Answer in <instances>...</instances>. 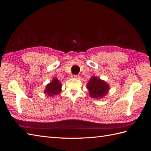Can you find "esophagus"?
I'll return each instance as SVG.
<instances>
[{
	"instance_id": "obj_1",
	"label": "esophagus",
	"mask_w": 151,
	"mask_h": 151,
	"mask_svg": "<svg viewBox=\"0 0 151 151\" xmlns=\"http://www.w3.org/2000/svg\"><path fill=\"white\" fill-rule=\"evenodd\" d=\"M72 77H74V78H76V79H78L79 77V75H74V76H72Z\"/></svg>"
}]
</instances>
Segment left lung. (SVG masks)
Instances as JSON below:
<instances>
[{"label": "left lung", "instance_id": "obj_1", "mask_svg": "<svg viewBox=\"0 0 151 151\" xmlns=\"http://www.w3.org/2000/svg\"><path fill=\"white\" fill-rule=\"evenodd\" d=\"M89 94L93 98H101L104 96L109 90L108 85L104 81L96 77H93L87 84Z\"/></svg>", "mask_w": 151, "mask_h": 151}]
</instances>
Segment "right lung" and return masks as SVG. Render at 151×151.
<instances>
[{"instance_id": "right-lung-1", "label": "right lung", "mask_w": 151, "mask_h": 151, "mask_svg": "<svg viewBox=\"0 0 151 151\" xmlns=\"http://www.w3.org/2000/svg\"><path fill=\"white\" fill-rule=\"evenodd\" d=\"M61 88L62 85L59 83V81L54 78L53 81L47 86L45 93L47 94L48 96L57 95L61 91Z\"/></svg>"}]
</instances>
